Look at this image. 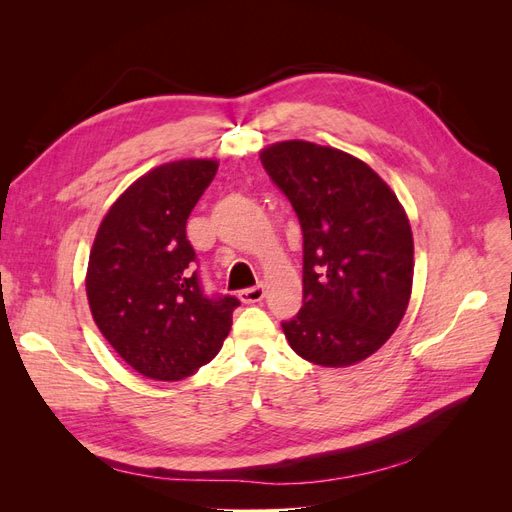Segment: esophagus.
Masks as SVG:
<instances>
[{
  "label": "esophagus",
  "mask_w": 512,
  "mask_h": 512,
  "mask_svg": "<svg viewBox=\"0 0 512 512\" xmlns=\"http://www.w3.org/2000/svg\"><path fill=\"white\" fill-rule=\"evenodd\" d=\"M239 299H241L243 303H258V301L265 299V288H262V286L243 288V290L239 292Z\"/></svg>",
  "instance_id": "34e87169"
}]
</instances>
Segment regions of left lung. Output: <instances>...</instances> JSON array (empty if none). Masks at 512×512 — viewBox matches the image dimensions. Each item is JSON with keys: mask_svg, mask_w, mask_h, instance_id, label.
I'll return each mask as SVG.
<instances>
[{"mask_svg": "<svg viewBox=\"0 0 512 512\" xmlns=\"http://www.w3.org/2000/svg\"><path fill=\"white\" fill-rule=\"evenodd\" d=\"M303 230V307L282 322L290 348L322 367L374 354L404 318L414 241L397 196L365 162L307 141L260 153Z\"/></svg>", "mask_w": 512, "mask_h": 512, "instance_id": "1", "label": "left lung"}]
</instances>
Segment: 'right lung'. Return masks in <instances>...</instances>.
<instances>
[{
    "mask_svg": "<svg viewBox=\"0 0 512 512\" xmlns=\"http://www.w3.org/2000/svg\"><path fill=\"white\" fill-rule=\"evenodd\" d=\"M218 162L149 170L108 209L89 254L87 299L106 342L153 380H183L220 352L239 299L207 294L185 224Z\"/></svg>",
    "mask_w": 512,
    "mask_h": 512,
    "instance_id": "right-lung-1",
    "label": "right lung"
}]
</instances>
